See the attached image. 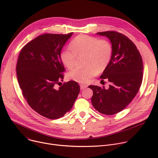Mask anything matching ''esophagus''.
<instances>
[{
  "label": "esophagus",
  "instance_id": "esophagus-1",
  "mask_svg": "<svg viewBox=\"0 0 158 158\" xmlns=\"http://www.w3.org/2000/svg\"><path fill=\"white\" fill-rule=\"evenodd\" d=\"M87 87V85H85V84H80V87H81V89H85V88H86Z\"/></svg>",
  "mask_w": 158,
  "mask_h": 158
}]
</instances>
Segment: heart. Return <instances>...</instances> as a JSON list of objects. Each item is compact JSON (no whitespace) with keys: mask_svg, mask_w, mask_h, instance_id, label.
Here are the masks:
<instances>
[{"mask_svg":"<svg viewBox=\"0 0 158 158\" xmlns=\"http://www.w3.org/2000/svg\"><path fill=\"white\" fill-rule=\"evenodd\" d=\"M71 47L64 49L60 53L61 60L68 69L75 66L77 56H86L85 65L87 67H76L69 73L70 79L79 83H87L98 71H104L111 60L112 48L107 40L79 35L72 40Z\"/></svg>","mask_w":158,"mask_h":158,"instance_id":"obj_1","label":"heart"}]
</instances>
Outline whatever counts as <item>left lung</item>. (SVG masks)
Returning <instances> with one entry per match:
<instances>
[{"mask_svg": "<svg viewBox=\"0 0 158 158\" xmlns=\"http://www.w3.org/2000/svg\"><path fill=\"white\" fill-rule=\"evenodd\" d=\"M108 37L112 44L111 60L100 78L110 84L91 85L93 91L91 102L100 113L113 115L123 110L136 96L143 81V64L136 45L124 34L116 31L97 33Z\"/></svg>", "mask_w": 158, "mask_h": 158, "instance_id": "left-lung-1", "label": "left lung"}]
</instances>
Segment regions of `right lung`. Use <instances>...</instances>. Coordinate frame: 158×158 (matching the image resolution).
I'll return each mask as SVG.
<instances>
[{"label":"right lung","mask_w":158,"mask_h":158,"mask_svg":"<svg viewBox=\"0 0 158 158\" xmlns=\"http://www.w3.org/2000/svg\"><path fill=\"white\" fill-rule=\"evenodd\" d=\"M73 34H42L25 45L19 55L16 71L22 95L33 110L50 119L69 112L80 91L73 81L57 87L65 71L60 51Z\"/></svg>","instance_id":"obj_1"}]
</instances>
